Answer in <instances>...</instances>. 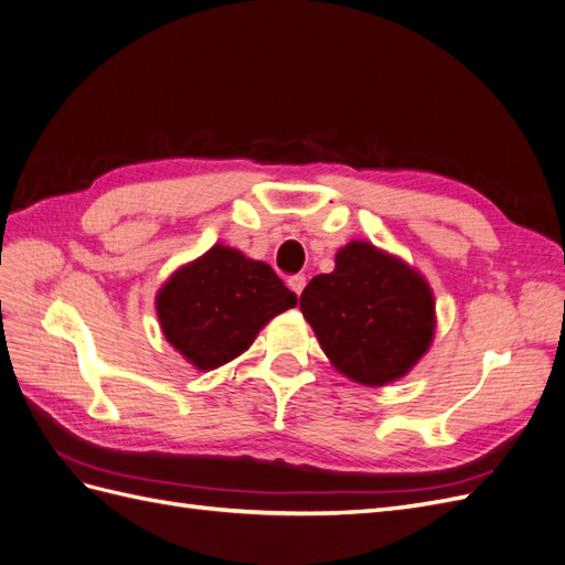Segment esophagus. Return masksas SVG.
<instances>
[{"label": "esophagus", "instance_id": "34e87169", "mask_svg": "<svg viewBox=\"0 0 565 565\" xmlns=\"http://www.w3.org/2000/svg\"><path fill=\"white\" fill-rule=\"evenodd\" d=\"M287 285H289V289H292V292L299 297L301 292H303V287H306V276H292L287 280Z\"/></svg>", "mask_w": 565, "mask_h": 565}]
</instances>
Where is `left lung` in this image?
I'll list each match as a JSON object with an SVG mask.
<instances>
[{"mask_svg": "<svg viewBox=\"0 0 565 565\" xmlns=\"http://www.w3.org/2000/svg\"><path fill=\"white\" fill-rule=\"evenodd\" d=\"M299 309L344 377L384 386L429 351L436 301L422 273L365 241H351L301 292Z\"/></svg>", "mask_w": 565, "mask_h": 565, "instance_id": "1", "label": "left lung"}]
</instances>
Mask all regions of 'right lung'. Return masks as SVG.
Returning <instances> with one entry per match:
<instances>
[{
	"mask_svg": "<svg viewBox=\"0 0 565 565\" xmlns=\"http://www.w3.org/2000/svg\"><path fill=\"white\" fill-rule=\"evenodd\" d=\"M164 339L198 370H216L252 347L264 324L295 309L268 264L214 245L172 273L156 299Z\"/></svg>",
	"mask_w": 565,
	"mask_h": 565,
	"instance_id": "1",
	"label": "right lung"
}]
</instances>
